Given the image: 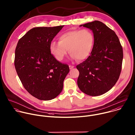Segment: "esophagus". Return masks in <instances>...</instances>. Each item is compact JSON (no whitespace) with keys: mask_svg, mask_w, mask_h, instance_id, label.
<instances>
[{"mask_svg":"<svg viewBox=\"0 0 135 135\" xmlns=\"http://www.w3.org/2000/svg\"><path fill=\"white\" fill-rule=\"evenodd\" d=\"M74 67V66H73V65H69V68H70V70H72V69H73Z\"/></svg>","mask_w":135,"mask_h":135,"instance_id":"1","label":"esophagus"}]
</instances>
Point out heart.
Segmentation results:
<instances>
[{"instance_id":"heart-1","label":"heart","mask_w":135,"mask_h":135,"mask_svg":"<svg viewBox=\"0 0 135 135\" xmlns=\"http://www.w3.org/2000/svg\"><path fill=\"white\" fill-rule=\"evenodd\" d=\"M59 42L52 41L49 45L51 54L59 61H62L67 54L71 57L81 61L90 54L94 44V36L89 29L75 30L62 33Z\"/></svg>"}]
</instances>
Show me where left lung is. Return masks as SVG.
I'll return each instance as SVG.
<instances>
[{
    "label": "left lung",
    "instance_id": "left-lung-1",
    "mask_svg": "<svg viewBox=\"0 0 135 135\" xmlns=\"http://www.w3.org/2000/svg\"><path fill=\"white\" fill-rule=\"evenodd\" d=\"M91 30L94 36L90 55L76 65L79 71L78 87L92 96L109 91L120 76L123 60V49L115 32L98 21L80 25Z\"/></svg>",
    "mask_w": 135,
    "mask_h": 135
}]
</instances>
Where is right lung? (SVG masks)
Listing matches in <instances>:
<instances>
[{"mask_svg":"<svg viewBox=\"0 0 135 135\" xmlns=\"http://www.w3.org/2000/svg\"><path fill=\"white\" fill-rule=\"evenodd\" d=\"M64 25L36 27L18 41L15 52V68L21 81L32 96L44 100L56 97L62 91L70 69L57 61L49 45Z\"/></svg>","mask_w":135,"mask_h":135,"instance_id":"obj_1","label":"right lung"}]
</instances>
